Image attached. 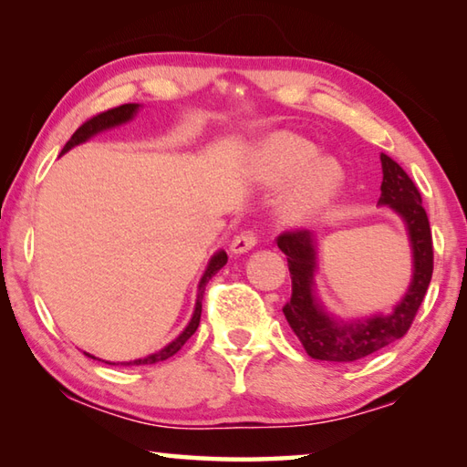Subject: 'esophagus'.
Returning a JSON list of instances; mask_svg holds the SVG:
<instances>
[{
  "instance_id": "1",
  "label": "esophagus",
  "mask_w": 467,
  "mask_h": 467,
  "mask_svg": "<svg viewBox=\"0 0 467 467\" xmlns=\"http://www.w3.org/2000/svg\"><path fill=\"white\" fill-rule=\"evenodd\" d=\"M255 243H257V236L253 233L236 234L234 239L231 241V253H233V255H241V253H247L249 249L255 247Z\"/></svg>"
}]
</instances>
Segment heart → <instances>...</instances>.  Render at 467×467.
I'll use <instances>...</instances> for the list:
<instances>
[{
    "mask_svg": "<svg viewBox=\"0 0 467 467\" xmlns=\"http://www.w3.org/2000/svg\"><path fill=\"white\" fill-rule=\"evenodd\" d=\"M309 140L275 133L257 146L253 171L267 185H290L278 202L280 218L286 223H309L336 202L344 185V169L336 158L319 156Z\"/></svg>",
    "mask_w": 467,
    "mask_h": 467,
    "instance_id": "b5f03b06",
    "label": "heart"
}]
</instances>
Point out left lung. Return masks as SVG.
Returning <instances> with one entry per match:
<instances>
[{"mask_svg": "<svg viewBox=\"0 0 467 467\" xmlns=\"http://www.w3.org/2000/svg\"><path fill=\"white\" fill-rule=\"evenodd\" d=\"M381 169L383 183L379 205H387L404 220L412 247V282L391 313H377L373 317L350 321L334 317L315 290V234L311 231H292L278 236V247L288 259L292 278V296L282 311L311 358L354 362L404 337L429 290L432 278V236L420 192L408 172L387 154H381Z\"/></svg>", "mask_w": 467, "mask_h": 467, "instance_id": "left-lung-1", "label": "left lung"}]
</instances>
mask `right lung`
<instances>
[{
	"label": "right lung",
	"instance_id": "right-lung-1",
	"mask_svg": "<svg viewBox=\"0 0 467 467\" xmlns=\"http://www.w3.org/2000/svg\"><path fill=\"white\" fill-rule=\"evenodd\" d=\"M140 110V105H136V102H130V105H121V107H115V109H109L105 110V113H100L97 117H92V119L86 121L84 125H80V128L76 130V133L72 138H69V141L66 146H63L61 154H66L67 150H72L74 146L78 144H84V141H88L90 138L97 136V133L100 131H107V130H113L117 128V125H123L131 121L133 117H136V113ZM228 257H226V251L220 249L216 251L214 255H212L208 267H205V272L202 275L200 284H197V298H195V309H193V315L192 319H189L187 327L181 331V334L172 339L171 344H167L164 348H161V350L154 352V354H148V357L144 358H138V360H130V362H121V365L130 367V365H156V362H162L171 358L172 354H177L181 350V346H183L189 337H192L195 334L197 326H200V317H202V298H203V290H205V284H208L212 280V275H214L218 270H223V267L226 265ZM86 357L90 358H97L92 357V354L86 352ZM100 360V358H97ZM107 362V360H105ZM107 365H115V362H107ZM119 365V362H117Z\"/></svg>",
	"mask_w": 467,
	"mask_h": 467
}]
</instances>
